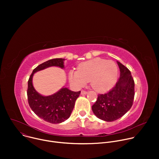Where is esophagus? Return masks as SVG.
Instances as JSON below:
<instances>
[{
  "label": "esophagus",
  "mask_w": 159,
  "mask_h": 159,
  "mask_svg": "<svg viewBox=\"0 0 159 159\" xmlns=\"http://www.w3.org/2000/svg\"><path fill=\"white\" fill-rule=\"evenodd\" d=\"M87 93V91H85V90H81V94L82 95H84V94H86Z\"/></svg>",
  "instance_id": "34e87169"
}]
</instances>
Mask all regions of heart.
Wrapping results in <instances>:
<instances>
[{
  "mask_svg": "<svg viewBox=\"0 0 159 159\" xmlns=\"http://www.w3.org/2000/svg\"><path fill=\"white\" fill-rule=\"evenodd\" d=\"M118 78V67L111 60L96 58L81 63L77 70H70L69 81L75 89L84 87L88 81L98 92H106L112 88Z\"/></svg>",
  "mask_w": 159,
  "mask_h": 159,
  "instance_id": "b5f03b06",
  "label": "heart"
}]
</instances>
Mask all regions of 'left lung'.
I'll return each instance as SVG.
<instances>
[{"instance_id": "left-lung-1", "label": "left lung", "mask_w": 159, "mask_h": 159, "mask_svg": "<svg viewBox=\"0 0 159 159\" xmlns=\"http://www.w3.org/2000/svg\"><path fill=\"white\" fill-rule=\"evenodd\" d=\"M120 76L115 86L109 92L99 94L92 106L94 114L99 119L108 122L115 121L130 109L134 96V82L130 71L119 61Z\"/></svg>"}]
</instances>
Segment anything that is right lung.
Instances as JSON below:
<instances>
[{"instance_id":"add662e5","label":"right lung","mask_w":159,"mask_h":159,"mask_svg":"<svg viewBox=\"0 0 159 159\" xmlns=\"http://www.w3.org/2000/svg\"><path fill=\"white\" fill-rule=\"evenodd\" d=\"M64 61V58H55L39 65L33 70L28 80L27 95L30 107L40 118L53 124L62 123L70 116L80 91L74 92L63 87L51 96H44L34 88L33 77L34 73L50 66L63 69Z\"/></svg>"}]
</instances>
